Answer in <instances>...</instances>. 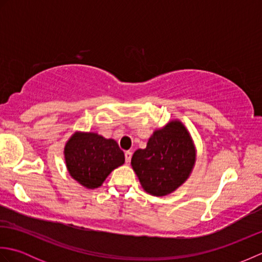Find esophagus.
I'll return each mask as SVG.
<instances>
[{"mask_svg": "<svg viewBox=\"0 0 262 262\" xmlns=\"http://www.w3.org/2000/svg\"><path fill=\"white\" fill-rule=\"evenodd\" d=\"M130 159H132V152L130 151H126L125 152V161H126V163H129L130 162Z\"/></svg>", "mask_w": 262, "mask_h": 262, "instance_id": "obj_1", "label": "esophagus"}]
</instances>
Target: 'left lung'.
<instances>
[{"mask_svg":"<svg viewBox=\"0 0 262 262\" xmlns=\"http://www.w3.org/2000/svg\"><path fill=\"white\" fill-rule=\"evenodd\" d=\"M196 149L190 134L179 120H172L149 137L146 148L133 154L132 166L146 192L166 196L190 176Z\"/></svg>","mask_w":262,"mask_h":262,"instance_id":"obj_1","label":"left lung"}]
</instances>
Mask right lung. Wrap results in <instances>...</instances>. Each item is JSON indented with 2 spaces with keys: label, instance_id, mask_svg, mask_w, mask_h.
<instances>
[{
  "label": "right lung",
  "instance_id": "1",
  "mask_svg": "<svg viewBox=\"0 0 262 262\" xmlns=\"http://www.w3.org/2000/svg\"><path fill=\"white\" fill-rule=\"evenodd\" d=\"M64 155L71 177L88 189L101 186L110 172L125 162L117 142L96 133H74L66 143Z\"/></svg>",
  "mask_w": 262,
  "mask_h": 262
}]
</instances>
